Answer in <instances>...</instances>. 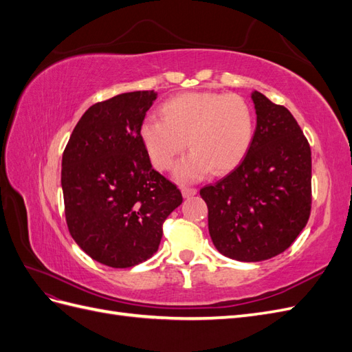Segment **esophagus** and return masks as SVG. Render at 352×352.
<instances>
[{
    "mask_svg": "<svg viewBox=\"0 0 352 352\" xmlns=\"http://www.w3.org/2000/svg\"><path fill=\"white\" fill-rule=\"evenodd\" d=\"M197 194V189L195 188H189V186H184L182 188V195L184 198H190Z\"/></svg>",
    "mask_w": 352,
    "mask_h": 352,
    "instance_id": "obj_1",
    "label": "esophagus"
}]
</instances>
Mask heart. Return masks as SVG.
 I'll return each instance as SVG.
<instances>
[{
	"mask_svg": "<svg viewBox=\"0 0 352 352\" xmlns=\"http://www.w3.org/2000/svg\"><path fill=\"white\" fill-rule=\"evenodd\" d=\"M163 119L146 117L140 136L151 163L167 170L186 146L190 154L176 164L173 176L190 182L228 173L248 153L254 131L250 104L236 94L186 92L166 100L160 107Z\"/></svg>",
	"mask_w": 352,
	"mask_h": 352,
	"instance_id": "1",
	"label": "heart"
}]
</instances>
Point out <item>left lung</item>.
<instances>
[{
    "mask_svg": "<svg viewBox=\"0 0 352 352\" xmlns=\"http://www.w3.org/2000/svg\"><path fill=\"white\" fill-rule=\"evenodd\" d=\"M257 126L250 150L228 176L199 190L220 254L255 263L276 257L300 235L311 210V150L283 105L251 94Z\"/></svg>",
    "mask_w": 352,
    "mask_h": 352,
    "instance_id": "1",
    "label": "left lung"
}]
</instances>
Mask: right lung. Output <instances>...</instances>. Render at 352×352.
Masks as SVG:
<instances>
[{"label":"right lung","instance_id":"add662e5","mask_svg":"<svg viewBox=\"0 0 352 352\" xmlns=\"http://www.w3.org/2000/svg\"><path fill=\"white\" fill-rule=\"evenodd\" d=\"M155 98V91H133L94 104L63 154L70 235L109 267H133L153 257L164 220L182 204L179 189L153 168L140 136Z\"/></svg>","mask_w":352,"mask_h":352}]
</instances>
